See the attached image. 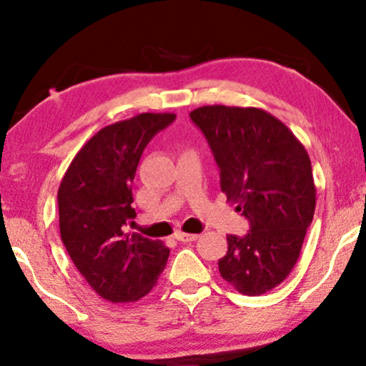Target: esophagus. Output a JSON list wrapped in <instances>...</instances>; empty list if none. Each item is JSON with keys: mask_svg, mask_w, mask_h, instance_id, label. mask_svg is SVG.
I'll return each mask as SVG.
<instances>
[{"mask_svg": "<svg viewBox=\"0 0 366 366\" xmlns=\"http://www.w3.org/2000/svg\"><path fill=\"white\" fill-rule=\"evenodd\" d=\"M174 238H177L178 242L188 243V242H194V239H198L199 234H197V233H183V232H178L177 234H174Z\"/></svg>", "mask_w": 366, "mask_h": 366, "instance_id": "obj_1", "label": "esophagus"}]
</instances>
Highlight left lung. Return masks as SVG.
Returning <instances> with one entry per match:
<instances>
[{
    "mask_svg": "<svg viewBox=\"0 0 366 366\" xmlns=\"http://www.w3.org/2000/svg\"><path fill=\"white\" fill-rule=\"evenodd\" d=\"M189 118L212 148L222 192L249 222L244 237H227L219 273L239 293H267L293 269L313 219L317 188L307 149L259 108L213 104Z\"/></svg>",
    "mask_w": 366,
    "mask_h": 366,
    "instance_id": "8db88e82",
    "label": "left lung"
}]
</instances>
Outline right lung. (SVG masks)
<instances>
[{
	"label": "right lung",
	"mask_w": 366,
	"mask_h": 366,
	"mask_svg": "<svg viewBox=\"0 0 366 366\" xmlns=\"http://www.w3.org/2000/svg\"><path fill=\"white\" fill-rule=\"evenodd\" d=\"M173 113H142L104 127L76 153L58 189L59 233L74 267L99 297L138 302L152 292L169 249L127 233L137 217L132 183L143 149Z\"/></svg>",
	"instance_id": "add662e5"
}]
</instances>
